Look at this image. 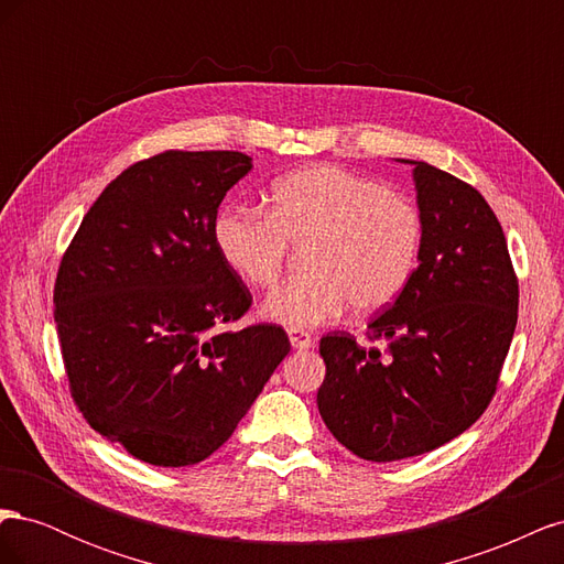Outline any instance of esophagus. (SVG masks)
Instances as JSON below:
<instances>
[{
  "instance_id": "esophagus-1",
  "label": "esophagus",
  "mask_w": 564,
  "mask_h": 564,
  "mask_svg": "<svg viewBox=\"0 0 564 564\" xmlns=\"http://www.w3.org/2000/svg\"><path fill=\"white\" fill-rule=\"evenodd\" d=\"M289 344H292V348H296V350H305V348H311L315 340H313V336L308 332L289 329Z\"/></svg>"
}]
</instances>
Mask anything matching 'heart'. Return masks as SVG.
Wrapping results in <instances>:
<instances>
[{"mask_svg":"<svg viewBox=\"0 0 564 564\" xmlns=\"http://www.w3.org/2000/svg\"><path fill=\"white\" fill-rule=\"evenodd\" d=\"M423 237V216L412 199L334 164L278 178L270 214L228 204L214 220L220 261L256 289L278 284L289 245L311 242L303 259L308 275L275 289L261 308L289 329L334 322L350 305L357 315L388 308L414 278Z\"/></svg>","mask_w":564,"mask_h":564,"instance_id":"b5f03b06","label":"heart"}]
</instances>
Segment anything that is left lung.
I'll return each instance as SVG.
<instances>
[{
    "label": "left lung",
    "instance_id": "1",
    "mask_svg": "<svg viewBox=\"0 0 564 564\" xmlns=\"http://www.w3.org/2000/svg\"><path fill=\"white\" fill-rule=\"evenodd\" d=\"M414 166L423 251L402 296L369 322L362 348L322 336L327 365L317 409L332 435L365 460L433 452L482 416L518 324V278L499 218L473 185Z\"/></svg>",
    "mask_w": 564,
    "mask_h": 564
}]
</instances>
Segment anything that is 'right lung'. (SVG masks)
I'll return each mask as SVG.
<instances>
[{
    "label": "right lung",
    "mask_w": 564,
    "mask_h": 564,
    "mask_svg": "<svg viewBox=\"0 0 564 564\" xmlns=\"http://www.w3.org/2000/svg\"><path fill=\"white\" fill-rule=\"evenodd\" d=\"M249 172L232 150L135 162L63 253L54 317L73 400L145 464L212 456L292 348L278 324L220 329L251 305L214 245L218 204Z\"/></svg>",
    "instance_id": "right-lung-1"
}]
</instances>
